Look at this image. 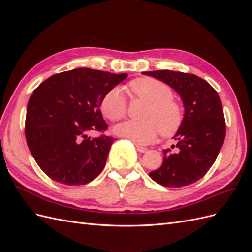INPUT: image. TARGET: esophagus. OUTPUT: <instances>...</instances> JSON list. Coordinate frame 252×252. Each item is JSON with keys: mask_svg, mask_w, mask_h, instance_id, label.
Returning <instances> with one entry per match:
<instances>
[{"mask_svg": "<svg viewBox=\"0 0 252 252\" xmlns=\"http://www.w3.org/2000/svg\"><path fill=\"white\" fill-rule=\"evenodd\" d=\"M136 149H138L140 152H142V154H144V152H147L148 149L146 147H143V146H140V145H136Z\"/></svg>", "mask_w": 252, "mask_h": 252, "instance_id": "1", "label": "esophagus"}]
</instances>
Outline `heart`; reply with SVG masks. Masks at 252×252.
<instances>
[{"label": "heart", "instance_id": "heart-1", "mask_svg": "<svg viewBox=\"0 0 252 252\" xmlns=\"http://www.w3.org/2000/svg\"><path fill=\"white\" fill-rule=\"evenodd\" d=\"M130 93L149 103L142 113V122L126 121L113 128L117 135L135 144H149L159 131L170 136L179 130L184 119L182 105L175 101L172 89L166 83L152 78H141L129 84ZM101 110L106 119L117 122L127 113V103L120 88H112L101 101Z\"/></svg>", "mask_w": 252, "mask_h": 252}]
</instances>
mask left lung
<instances>
[{
	"mask_svg": "<svg viewBox=\"0 0 252 252\" xmlns=\"http://www.w3.org/2000/svg\"><path fill=\"white\" fill-rule=\"evenodd\" d=\"M168 84L181 95L185 107L183 123L165 149L163 164L149 177L165 187H183L199 181L216 162L226 135L220 98L208 82L195 74L172 70L142 72Z\"/></svg>",
	"mask_w": 252,
	"mask_h": 252,
	"instance_id": "left-lung-1",
	"label": "left lung"
}]
</instances>
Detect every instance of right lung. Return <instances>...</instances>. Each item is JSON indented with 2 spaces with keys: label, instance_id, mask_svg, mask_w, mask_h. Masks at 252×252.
<instances>
[{
  "label": "right lung",
  "instance_id": "add662e5",
  "mask_svg": "<svg viewBox=\"0 0 252 252\" xmlns=\"http://www.w3.org/2000/svg\"><path fill=\"white\" fill-rule=\"evenodd\" d=\"M127 73L78 68L51 75L30 96L25 136L36 164L64 185H85L101 173L113 138L104 134L107 124L101 112L104 94ZM90 130L102 132L87 138Z\"/></svg>",
  "mask_w": 252,
  "mask_h": 252
}]
</instances>
